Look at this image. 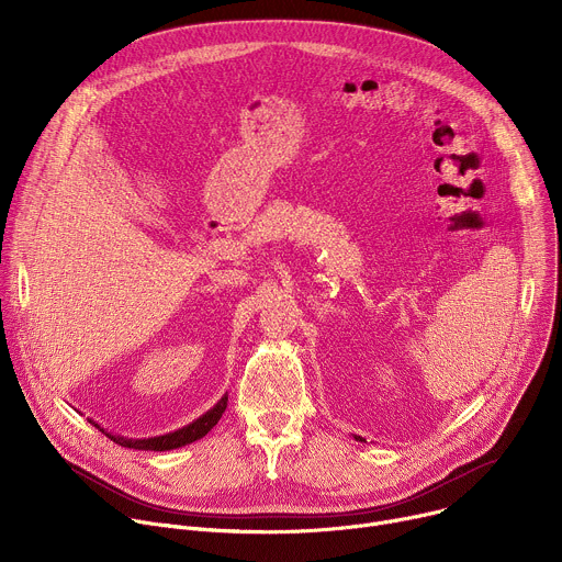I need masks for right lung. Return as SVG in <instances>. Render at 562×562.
I'll list each match as a JSON object with an SVG mask.
<instances>
[{
    "label": "right lung",
    "mask_w": 562,
    "mask_h": 562,
    "mask_svg": "<svg viewBox=\"0 0 562 562\" xmlns=\"http://www.w3.org/2000/svg\"><path fill=\"white\" fill-rule=\"evenodd\" d=\"M226 403H228V397L224 395V397L220 400V403H217L211 412H206L202 418H198V420L191 423L189 427L178 429V431L167 434V436L146 438V440H126V438H122V436H111V434H106V436H109L113 442H117V445H122V447H128V449H144V451H169V449H178V447H184V445L195 442V440H200L202 436H206V434L217 425V420L222 418V414H224V409H226Z\"/></svg>",
    "instance_id": "obj_1"
}]
</instances>
